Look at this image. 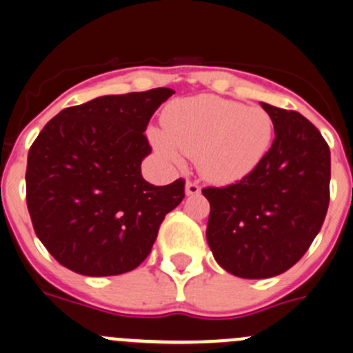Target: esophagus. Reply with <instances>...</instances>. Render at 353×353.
Masks as SVG:
<instances>
[{
  "mask_svg": "<svg viewBox=\"0 0 353 353\" xmlns=\"http://www.w3.org/2000/svg\"><path fill=\"white\" fill-rule=\"evenodd\" d=\"M201 193V186L196 183V181H188L186 183V194L188 196H194V194Z\"/></svg>",
  "mask_w": 353,
  "mask_h": 353,
  "instance_id": "obj_1",
  "label": "esophagus"
}]
</instances>
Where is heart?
<instances>
[{
  "label": "heart",
  "instance_id": "heart-1",
  "mask_svg": "<svg viewBox=\"0 0 353 353\" xmlns=\"http://www.w3.org/2000/svg\"><path fill=\"white\" fill-rule=\"evenodd\" d=\"M163 131L152 130L154 147L170 162L194 157L203 177L234 183L251 174L268 152L272 117L259 108L215 95L179 101L163 114Z\"/></svg>",
  "mask_w": 353,
  "mask_h": 353
}]
</instances>
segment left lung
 I'll return each mask as SVG.
<instances>
[{
	"label": "left lung",
	"mask_w": 353,
	"mask_h": 353,
	"mask_svg": "<svg viewBox=\"0 0 353 353\" xmlns=\"http://www.w3.org/2000/svg\"><path fill=\"white\" fill-rule=\"evenodd\" d=\"M275 140L254 170L210 201L206 241L216 263L241 279H270L295 265L321 230L330 205V147L295 110L261 102Z\"/></svg>",
	"instance_id": "left-lung-1"
}]
</instances>
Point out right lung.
<instances>
[{"mask_svg": "<svg viewBox=\"0 0 353 353\" xmlns=\"http://www.w3.org/2000/svg\"><path fill=\"white\" fill-rule=\"evenodd\" d=\"M174 94L154 88L104 95L63 109L28 150L27 206L52 258L87 276L140 266L160 223L184 198V179L154 186L141 176L150 117Z\"/></svg>", "mask_w": 353, "mask_h": 353, "instance_id": "right-lung-1", "label": "right lung"}]
</instances>
